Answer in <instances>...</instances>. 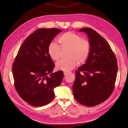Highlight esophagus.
<instances>
[{
  "instance_id": "obj_1",
  "label": "esophagus",
  "mask_w": 128,
  "mask_h": 128,
  "mask_svg": "<svg viewBox=\"0 0 128 128\" xmlns=\"http://www.w3.org/2000/svg\"><path fill=\"white\" fill-rule=\"evenodd\" d=\"M68 73V72H64V76H66V75Z\"/></svg>"
}]
</instances>
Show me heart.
<instances>
[{
    "instance_id": "b5f03b06",
    "label": "heart",
    "mask_w": 128,
    "mask_h": 128,
    "mask_svg": "<svg viewBox=\"0 0 128 128\" xmlns=\"http://www.w3.org/2000/svg\"><path fill=\"white\" fill-rule=\"evenodd\" d=\"M58 42L59 46L54 43L50 44L48 53L50 58L57 61L60 57L61 50L68 49L66 57L56 64L58 70L69 71L76 67L78 64L85 63L91 52V46L88 41L82 39L78 34L72 32H68L59 37Z\"/></svg>"
}]
</instances>
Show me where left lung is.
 Wrapping results in <instances>:
<instances>
[{
	"mask_svg": "<svg viewBox=\"0 0 128 128\" xmlns=\"http://www.w3.org/2000/svg\"><path fill=\"white\" fill-rule=\"evenodd\" d=\"M79 32L87 34L91 52L86 64L76 71L73 92L78 103L94 106L107 100L114 91L117 59L108 42L94 29L83 28Z\"/></svg>",
	"mask_w": 128,
	"mask_h": 128,
	"instance_id": "8db88e82",
	"label": "left lung"
}]
</instances>
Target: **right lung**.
Listing matches in <instances>:
<instances>
[{
    "label": "right lung",
    "instance_id": "right-lung-1",
    "mask_svg": "<svg viewBox=\"0 0 128 128\" xmlns=\"http://www.w3.org/2000/svg\"><path fill=\"white\" fill-rule=\"evenodd\" d=\"M62 30L40 28L29 36L20 46L12 66L14 87L24 101L34 106H42L54 99V89L60 85L62 71L52 73L55 64L48 48Z\"/></svg>",
    "mask_w": 128,
    "mask_h": 128
}]
</instances>
